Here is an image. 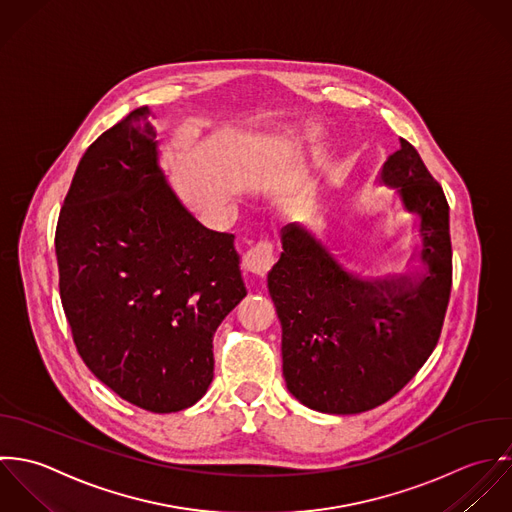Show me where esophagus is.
Segmentation results:
<instances>
[{
  "label": "esophagus",
  "mask_w": 512,
  "mask_h": 512,
  "mask_svg": "<svg viewBox=\"0 0 512 512\" xmlns=\"http://www.w3.org/2000/svg\"><path fill=\"white\" fill-rule=\"evenodd\" d=\"M273 263H275V255H273V245L269 241H259L255 247H251L243 255V271L257 277H265L273 267Z\"/></svg>",
  "instance_id": "1"
}]
</instances>
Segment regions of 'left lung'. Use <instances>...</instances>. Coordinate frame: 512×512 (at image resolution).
<instances>
[{"label": "left lung", "instance_id": "obj_1", "mask_svg": "<svg viewBox=\"0 0 512 512\" xmlns=\"http://www.w3.org/2000/svg\"><path fill=\"white\" fill-rule=\"evenodd\" d=\"M378 184L415 215L409 277L364 281L299 223L281 231L283 253L267 275L287 390L320 413H362L394 398L433 352L449 303V205L408 140Z\"/></svg>", "mask_w": 512, "mask_h": 512}]
</instances>
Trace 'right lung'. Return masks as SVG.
Here are the masks:
<instances>
[{"instance_id":"obj_1","label":"right lung","mask_w":512,"mask_h":512,"mask_svg":"<svg viewBox=\"0 0 512 512\" xmlns=\"http://www.w3.org/2000/svg\"><path fill=\"white\" fill-rule=\"evenodd\" d=\"M148 106L83 154L59 215V287L77 350L122 400L172 413L213 380V334L247 295L235 237L170 188Z\"/></svg>"}]
</instances>
